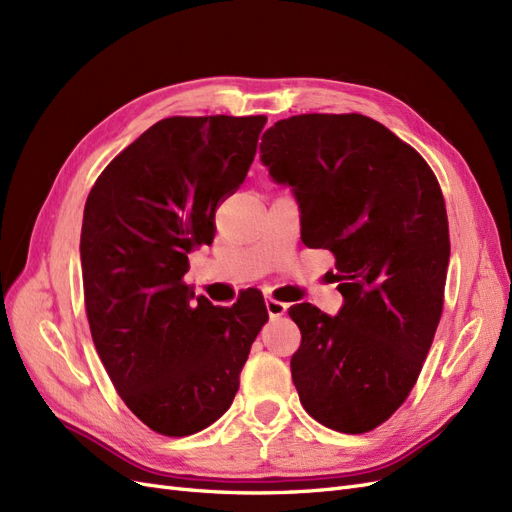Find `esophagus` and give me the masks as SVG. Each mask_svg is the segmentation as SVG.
Returning a JSON list of instances; mask_svg holds the SVG:
<instances>
[{"mask_svg": "<svg viewBox=\"0 0 512 512\" xmlns=\"http://www.w3.org/2000/svg\"><path fill=\"white\" fill-rule=\"evenodd\" d=\"M266 308H268V315L274 317H283L287 312V304L285 302H278L274 298H266Z\"/></svg>", "mask_w": 512, "mask_h": 512, "instance_id": "esophagus-1", "label": "esophagus"}]
</instances>
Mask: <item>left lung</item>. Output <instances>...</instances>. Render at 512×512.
Here are the masks:
<instances>
[{"instance_id":"8db88e82","label":"left lung","mask_w":512,"mask_h":512,"mask_svg":"<svg viewBox=\"0 0 512 512\" xmlns=\"http://www.w3.org/2000/svg\"><path fill=\"white\" fill-rule=\"evenodd\" d=\"M293 189L302 242L336 257L344 306L289 308L302 342L291 378L312 419L366 434L398 410L421 374L444 306L447 206L427 161L364 114H298L259 144Z\"/></svg>"}]
</instances>
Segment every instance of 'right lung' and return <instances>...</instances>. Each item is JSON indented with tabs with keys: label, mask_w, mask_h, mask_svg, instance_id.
<instances>
[{
	"label": "right lung",
	"mask_w": 512,
	"mask_h": 512,
	"mask_svg": "<svg viewBox=\"0 0 512 512\" xmlns=\"http://www.w3.org/2000/svg\"><path fill=\"white\" fill-rule=\"evenodd\" d=\"M268 117H170L97 176L80 232L95 351L125 406L161 436H189L232 406L268 321L261 291L212 306L185 283L189 253L214 238Z\"/></svg>",
	"instance_id": "1"
}]
</instances>
